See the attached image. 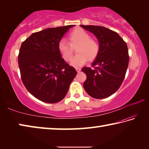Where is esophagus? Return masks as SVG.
<instances>
[{"label":"esophagus","mask_w":149,"mask_h":149,"mask_svg":"<svg viewBox=\"0 0 149 149\" xmlns=\"http://www.w3.org/2000/svg\"><path fill=\"white\" fill-rule=\"evenodd\" d=\"M75 70H76V71H77V73H79L81 71L80 68H75Z\"/></svg>","instance_id":"esophagus-1"}]
</instances>
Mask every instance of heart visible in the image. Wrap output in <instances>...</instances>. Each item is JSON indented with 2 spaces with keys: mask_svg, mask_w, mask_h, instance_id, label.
<instances>
[{
  "mask_svg": "<svg viewBox=\"0 0 149 149\" xmlns=\"http://www.w3.org/2000/svg\"><path fill=\"white\" fill-rule=\"evenodd\" d=\"M69 44L65 39H62L58 43V49L65 61L71 60L75 48L77 54L72 60L71 64L79 66L87 60L91 62L97 58L99 54V44L96 40L91 38L90 35L84 29L77 28L68 35Z\"/></svg>",
  "mask_w": 149,
  "mask_h": 149,
  "instance_id": "1",
  "label": "heart"
}]
</instances>
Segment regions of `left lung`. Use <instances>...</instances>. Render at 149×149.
Instances as JSON below:
<instances>
[{
  "label": "left lung",
  "instance_id": "8db88e82",
  "mask_svg": "<svg viewBox=\"0 0 149 149\" xmlns=\"http://www.w3.org/2000/svg\"><path fill=\"white\" fill-rule=\"evenodd\" d=\"M80 26L97 37L100 47L93 68L81 69L87 75L84 89L93 98L104 99L116 92L124 79L130 60L127 44L116 32L104 27Z\"/></svg>",
  "mask_w": 149,
  "mask_h": 149
}]
</instances>
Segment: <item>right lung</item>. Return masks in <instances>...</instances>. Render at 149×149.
Listing matches in <instances>:
<instances>
[{
  "mask_svg": "<svg viewBox=\"0 0 149 149\" xmlns=\"http://www.w3.org/2000/svg\"><path fill=\"white\" fill-rule=\"evenodd\" d=\"M74 25L33 33L22 42L18 65L22 82L35 98L47 103L62 100L77 72L64 61L58 43Z\"/></svg>",
  "mask_w": 149,
  "mask_h": 149,
  "instance_id": "add662e5",
  "label": "right lung"
}]
</instances>
